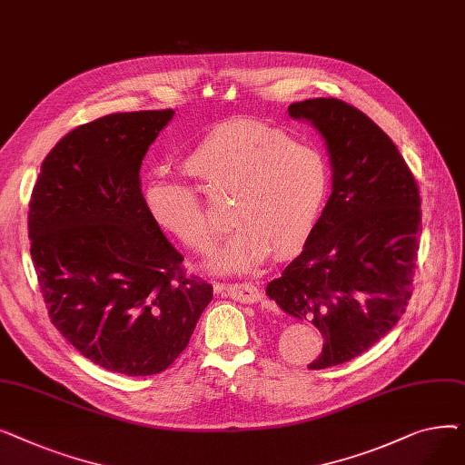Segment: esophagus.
<instances>
[{
	"label": "esophagus",
	"instance_id": "obj_1",
	"mask_svg": "<svg viewBox=\"0 0 465 465\" xmlns=\"http://www.w3.org/2000/svg\"><path fill=\"white\" fill-rule=\"evenodd\" d=\"M224 292H226V294H228L232 300L241 302V303H256V302H260V298H262L260 290H258L254 284H249V282L226 284V286H224Z\"/></svg>",
	"mask_w": 465,
	"mask_h": 465
}]
</instances>
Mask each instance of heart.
<instances>
[{"label": "heart", "mask_w": 465, "mask_h": 465, "mask_svg": "<svg viewBox=\"0 0 465 465\" xmlns=\"http://www.w3.org/2000/svg\"><path fill=\"white\" fill-rule=\"evenodd\" d=\"M183 167L213 198H232L237 230L220 247L209 267L242 273L272 251L290 256L312 237L330 192L324 156L286 134L224 122L209 130L183 158ZM146 214L165 233L193 251H207L218 228L193 188L165 177L143 186Z\"/></svg>", "instance_id": "b5f03b06"}]
</instances>
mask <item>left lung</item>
I'll list each match as a JSON object with an SVG mask.
<instances>
[{
  "label": "left lung",
  "mask_w": 465,
  "mask_h": 465,
  "mask_svg": "<svg viewBox=\"0 0 465 465\" xmlns=\"http://www.w3.org/2000/svg\"><path fill=\"white\" fill-rule=\"evenodd\" d=\"M288 114L326 143L331 193L312 237L265 288L284 312L324 337L309 370L345 363L392 330L411 300L420 195L398 146L335 97L292 104Z\"/></svg>",
  "instance_id": "obj_1"
}]
</instances>
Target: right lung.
<instances>
[{
	"label": "right lung",
	"mask_w": 465,
	"mask_h": 465,
	"mask_svg": "<svg viewBox=\"0 0 465 465\" xmlns=\"http://www.w3.org/2000/svg\"><path fill=\"white\" fill-rule=\"evenodd\" d=\"M173 114L116 113L69 132L30 202V252L53 324L84 358L128 377L167 370L213 300L143 203V158Z\"/></svg>",
	"instance_id": "obj_1"
}]
</instances>
